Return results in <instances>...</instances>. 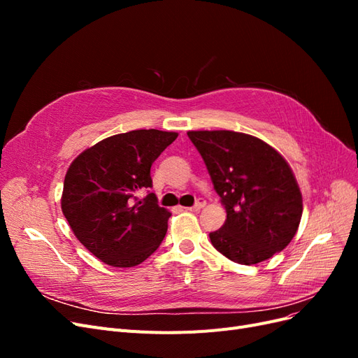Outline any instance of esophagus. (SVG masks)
I'll use <instances>...</instances> for the list:
<instances>
[{"mask_svg":"<svg viewBox=\"0 0 358 358\" xmlns=\"http://www.w3.org/2000/svg\"><path fill=\"white\" fill-rule=\"evenodd\" d=\"M204 204H206V201H204L203 199H199V200L196 201V204H194L192 208H189V210H200V209L204 208Z\"/></svg>","mask_w":358,"mask_h":358,"instance_id":"esophagus-1","label":"esophagus"}]
</instances>
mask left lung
<instances>
[{"label":"left lung","instance_id":"8db88e82","mask_svg":"<svg viewBox=\"0 0 358 358\" xmlns=\"http://www.w3.org/2000/svg\"><path fill=\"white\" fill-rule=\"evenodd\" d=\"M225 206L227 220L209 234L216 251L239 264H257L291 242L301 220L297 180L278 150L254 136L188 131Z\"/></svg>","mask_w":358,"mask_h":358}]
</instances>
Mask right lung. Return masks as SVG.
Returning a JSON list of instances; mask_svg holds the SVG:
<instances>
[{"instance_id":"obj_1","label":"right lung","mask_w":358,"mask_h":358,"mask_svg":"<svg viewBox=\"0 0 358 358\" xmlns=\"http://www.w3.org/2000/svg\"><path fill=\"white\" fill-rule=\"evenodd\" d=\"M178 133L134 129L107 137L76 158L64 179L61 199L79 242L103 263L133 267L157 251L170 212L159 208L150 166Z\"/></svg>"}]
</instances>
